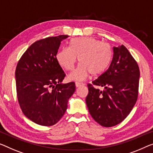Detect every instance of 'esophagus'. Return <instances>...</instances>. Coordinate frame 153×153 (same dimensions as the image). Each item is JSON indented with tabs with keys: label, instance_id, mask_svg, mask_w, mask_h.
<instances>
[{
	"label": "esophagus",
	"instance_id": "esophagus-1",
	"mask_svg": "<svg viewBox=\"0 0 153 153\" xmlns=\"http://www.w3.org/2000/svg\"><path fill=\"white\" fill-rule=\"evenodd\" d=\"M82 85H84V84L82 82H76V87H79V86H81Z\"/></svg>",
	"mask_w": 153,
	"mask_h": 153
}]
</instances>
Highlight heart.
Masks as SVG:
<instances>
[{"label": "heart", "instance_id": "obj_1", "mask_svg": "<svg viewBox=\"0 0 153 153\" xmlns=\"http://www.w3.org/2000/svg\"><path fill=\"white\" fill-rule=\"evenodd\" d=\"M112 57V49L108 43L95 38L84 37L71 40L69 48H62L57 53L56 60L64 69L72 71L78 58L80 64L69 79L84 80L91 74L97 76L105 71Z\"/></svg>", "mask_w": 153, "mask_h": 153}]
</instances>
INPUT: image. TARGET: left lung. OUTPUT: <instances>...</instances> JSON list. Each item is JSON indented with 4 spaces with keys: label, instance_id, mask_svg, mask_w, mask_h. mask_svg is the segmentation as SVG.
I'll list each match as a JSON object with an SVG mask.
<instances>
[{
    "label": "left lung",
    "instance_id": "left-lung-1",
    "mask_svg": "<svg viewBox=\"0 0 153 153\" xmlns=\"http://www.w3.org/2000/svg\"><path fill=\"white\" fill-rule=\"evenodd\" d=\"M140 76L139 66L128 50L124 45L114 47L108 69L87 85L86 103L95 122L111 127L129 115L137 100ZM94 85L105 89L100 91Z\"/></svg>",
    "mask_w": 153,
    "mask_h": 153
}]
</instances>
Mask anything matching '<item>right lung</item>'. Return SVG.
<instances>
[{
    "instance_id": "1",
    "label": "right lung",
    "mask_w": 153,
    "mask_h": 153,
    "mask_svg": "<svg viewBox=\"0 0 153 153\" xmlns=\"http://www.w3.org/2000/svg\"><path fill=\"white\" fill-rule=\"evenodd\" d=\"M67 35L48 37L33 43L16 69L18 103L27 118L45 126L56 124L76 91L74 82L62 84L65 74L56 60L61 41Z\"/></svg>"
}]
</instances>
